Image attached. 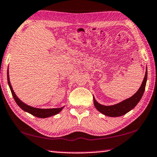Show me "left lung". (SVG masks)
<instances>
[{"label": "left lung", "mask_w": 157, "mask_h": 157, "mask_svg": "<svg viewBox=\"0 0 157 157\" xmlns=\"http://www.w3.org/2000/svg\"><path fill=\"white\" fill-rule=\"evenodd\" d=\"M147 78V70L146 69L145 75L144 77L143 83L141 84L140 88L136 92V93H135L132 97L124 100L122 102L118 103L117 104L112 105V106H104V105L100 104L96 101L94 97H93L94 106L100 113L109 117H119L127 113L128 112H129L131 110H132L136 106L138 103L140 101V99L142 98L145 89Z\"/></svg>", "instance_id": "left-lung-1"}]
</instances>
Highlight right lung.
<instances>
[{
    "label": "right lung",
    "mask_w": 157,
    "mask_h": 157,
    "mask_svg": "<svg viewBox=\"0 0 157 157\" xmlns=\"http://www.w3.org/2000/svg\"><path fill=\"white\" fill-rule=\"evenodd\" d=\"M7 82H8V85L10 86V90H11L12 96H13L15 101H16V103L18 104V106H19L22 110H24V111L29 113H30L33 115H34V116H35V117H40V118H45V117H51V116H52V115H54L59 113H60L62 110V109H63V107L58 108V109H37V108H34V107L28 106V105L24 104V102H22L17 97V95L15 94L13 90V89H12V87L11 86V83H10V79H9L8 69H7Z\"/></svg>",
    "instance_id": "1"
}]
</instances>
